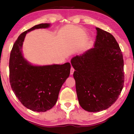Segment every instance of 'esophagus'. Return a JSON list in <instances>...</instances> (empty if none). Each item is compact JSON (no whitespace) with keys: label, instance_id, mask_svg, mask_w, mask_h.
Wrapping results in <instances>:
<instances>
[{"label":"esophagus","instance_id":"esophagus-1","mask_svg":"<svg viewBox=\"0 0 134 134\" xmlns=\"http://www.w3.org/2000/svg\"><path fill=\"white\" fill-rule=\"evenodd\" d=\"M74 71V69L72 67H71V70H70V74H71V75H72V74H73Z\"/></svg>","mask_w":134,"mask_h":134}]
</instances>
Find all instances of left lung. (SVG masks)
Here are the masks:
<instances>
[{"instance_id": "1", "label": "left lung", "mask_w": 134, "mask_h": 134, "mask_svg": "<svg viewBox=\"0 0 134 134\" xmlns=\"http://www.w3.org/2000/svg\"><path fill=\"white\" fill-rule=\"evenodd\" d=\"M94 47L71 59L79 102L83 109L97 112L107 109L124 87L122 53L114 37L96 28Z\"/></svg>"}]
</instances>
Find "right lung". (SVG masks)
<instances>
[{
	"label": "right lung",
	"instance_id": "right-lung-1",
	"mask_svg": "<svg viewBox=\"0 0 134 134\" xmlns=\"http://www.w3.org/2000/svg\"><path fill=\"white\" fill-rule=\"evenodd\" d=\"M50 26V24H41L22 33L10 55L9 80L13 92L25 107L38 112L47 111L55 105L71 69L69 63L35 65L24 58L22 49L26 34Z\"/></svg>",
	"mask_w": 134,
	"mask_h": 134
}]
</instances>
